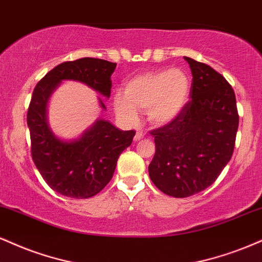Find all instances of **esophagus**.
<instances>
[{
    "instance_id": "obj_1",
    "label": "esophagus",
    "mask_w": 262,
    "mask_h": 262,
    "mask_svg": "<svg viewBox=\"0 0 262 262\" xmlns=\"http://www.w3.org/2000/svg\"><path fill=\"white\" fill-rule=\"evenodd\" d=\"M144 133L143 132H137V134H135V137H134V141H139V140H141L144 138Z\"/></svg>"
}]
</instances>
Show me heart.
Wrapping results in <instances>:
<instances>
[{
  "label": "heart",
  "instance_id": "1",
  "mask_svg": "<svg viewBox=\"0 0 262 262\" xmlns=\"http://www.w3.org/2000/svg\"><path fill=\"white\" fill-rule=\"evenodd\" d=\"M190 91V79L181 68L159 69L130 78L123 94L113 97L115 111L123 121L134 123L137 110H146L147 118L157 125L172 122L183 111Z\"/></svg>",
  "mask_w": 262,
  "mask_h": 262
}]
</instances>
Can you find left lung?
<instances>
[{
    "instance_id": "8db88e82",
    "label": "left lung",
    "mask_w": 262,
    "mask_h": 262,
    "mask_svg": "<svg viewBox=\"0 0 262 262\" xmlns=\"http://www.w3.org/2000/svg\"><path fill=\"white\" fill-rule=\"evenodd\" d=\"M193 74L190 100L168 124L150 132L156 151L149 176L162 193L187 198L210 187L231 160L239 116L225 77L184 57Z\"/></svg>"
}]
</instances>
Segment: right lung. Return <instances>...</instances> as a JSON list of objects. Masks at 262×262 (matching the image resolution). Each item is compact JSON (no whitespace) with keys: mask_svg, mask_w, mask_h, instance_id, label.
Segmentation results:
<instances>
[{"mask_svg":"<svg viewBox=\"0 0 262 262\" xmlns=\"http://www.w3.org/2000/svg\"><path fill=\"white\" fill-rule=\"evenodd\" d=\"M116 63L84 57L63 62L36 84L27 122L30 132L31 157L52 190L74 199H88L100 193L111 181L123 150L130 146L134 130H121L105 119H97L80 138L62 140L47 123V102L62 80L86 84L105 97L111 94V75ZM103 110L102 100L99 99Z\"/></svg>","mask_w":262,"mask_h":262,"instance_id":"obj_1","label":"right lung"}]
</instances>
